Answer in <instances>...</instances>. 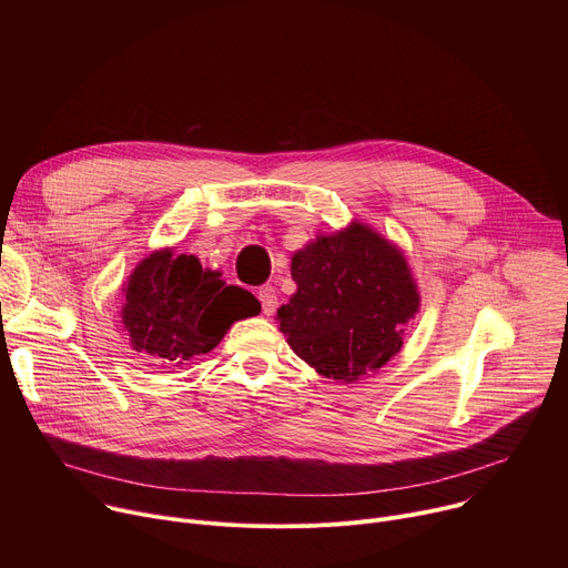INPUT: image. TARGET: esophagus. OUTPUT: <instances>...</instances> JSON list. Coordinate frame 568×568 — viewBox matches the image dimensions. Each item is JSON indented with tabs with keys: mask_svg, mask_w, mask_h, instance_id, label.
Returning a JSON list of instances; mask_svg holds the SVG:
<instances>
[{
	"mask_svg": "<svg viewBox=\"0 0 568 568\" xmlns=\"http://www.w3.org/2000/svg\"><path fill=\"white\" fill-rule=\"evenodd\" d=\"M256 296H258V301H261V307H263V314H274L276 312V303H278V298H276V292H274V287H270V285H263V287H258V292H256Z\"/></svg>",
	"mask_w": 568,
	"mask_h": 568,
	"instance_id": "1",
	"label": "esophagus"
}]
</instances>
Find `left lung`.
<instances>
[{
  "instance_id": "1",
  "label": "left lung",
  "mask_w": 568,
  "mask_h": 568,
  "mask_svg": "<svg viewBox=\"0 0 568 568\" xmlns=\"http://www.w3.org/2000/svg\"><path fill=\"white\" fill-rule=\"evenodd\" d=\"M296 294L278 307L281 333L316 373L355 382L402 348L420 296L404 256L355 222L292 258Z\"/></svg>"
}]
</instances>
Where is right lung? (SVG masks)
<instances>
[{"instance_id": "1", "label": "right lung", "mask_w": 568, "mask_h": 568, "mask_svg": "<svg viewBox=\"0 0 568 568\" xmlns=\"http://www.w3.org/2000/svg\"><path fill=\"white\" fill-rule=\"evenodd\" d=\"M258 312L261 303L252 292L226 285L195 256L164 250L132 272L123 323L141 357L156 366H178L213 351L233 321Z\"/></svg>"}]
</instances>
